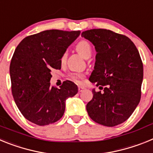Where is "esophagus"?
<instances>
[{
    "label": "esophagus",
    "mask_w": 153,
    "mask_h": 153,
    "mask_svg": "<svg viewBox=\"0 0 153 153\" xmlns=\"http://www.w3.org/2000/svg\"><path fill=\"white\" fill-rule=\"evenodd\" d=\"M84 90H85V88H84V87H83V86H78V90H79V93H81V92H83Z\"/></svg>",
    "instance_id": "esophagus-1"
}]
</instances>
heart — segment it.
<instances>
[{
    "label": "heart",
    "instance_id": "b5f03b06",
    "mask_svg": "<svg viewBox=\"0 0 153 153\" xmlns=\"http://www.w3.org/2000/svg\"><path fill=\"white\" fill-rule=\"evenodd\" d=\"M76 49L77 51V52L79 53V54L81 56H83V57H86L87 55H91L92 53V47L90 44L89 43L88 41H86V40H81L76 44ZM65 58H66V53L62 56L61 60L63 61L65 60ZM70 77L73 80H75L76 82H79L82 78L83 77V75L82 74H79V73H75V74H72L70 75Z\"/></svg>",
    "mask_w": 153,
    "mask_h": 153
}]
</instances>
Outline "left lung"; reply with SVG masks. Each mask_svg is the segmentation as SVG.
<instances>
[{
	"instance_id": "1",
	"label": "left lung",
	"mask_w": 153,
	"mask_h": 153,
	"mask_svg": "<svg viewBox=\"0 0 153 153\" xmlns=\"http://www.w3.org/2000/svg\"><path fill=\"white\" fill-rule=\"evenodd\" d=\"M97 51L90 81L103 92L92 90L86 105L90 118L105 126H115L129 118L141 98L143 65L140 53L126 36L106 29L83 31ZM104 88H102V86Z\"/></svg>"
}]
</instances>
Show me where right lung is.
Listing matches in <instances>:
<instances>
[{"instance_id": "obj_1", "label": "right lung", "mask_w": 153, "mask_h": 153, "mask_svg": "<svg viewBox=\"0 0 153 153\" xmlns=\"http://www.w3.org/2000/svg\"><path fill=\"white\" fill-rule=\"evenodd\" d=\"M80 31L48 30L21 40L10 64L12 95L22 115L38 126L53 123L63 117L66 100L77 86L64 81L60 89L50 83L52 69H61V58Z\"/></svg>"}]
</instances>
